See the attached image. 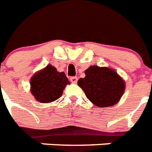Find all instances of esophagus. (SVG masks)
<instances>
[{
  "instance_id": "esophagus-1",
  "label": "esophagus",
  "mask_w": 152,
  "mask_h": 152,
  "mask_svg": "<svg viewBox=\"0 0 152 152\" xmlns=\"http://www.w3.org/2000/svg\"><path fill=\"white\" fill-rule=\"evenodd\" d=\"M70 81L73 82V83H76L77 82V77L76 76H73V77H70Z\"/></svg>"
}]
</instances>
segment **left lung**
<instances>
[{"mask_svg": "<svg viewBox=\"0 0 152 152\" xmlns=\"http://www.w3.org/2000/svg\"><path fill=\"white\" fill-rule=\"evenodd\" d=\"M86 77L77 85L86 97L96 106L105 107L117 104L125 90L124 81L115 70L107 67L91 66L85 71Z\"/></svg>", "mask_w": 152, "mask_h": 152, "instance_id": "left-lung-1", "label": "left lung"}]
</instances>
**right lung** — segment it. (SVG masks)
<instances>
[{"label": "right lung", "mask_w": 152, "mask_h": 152, "mask_svg": "<svg viewBox=\"0 0 152 152\" xmlns=\"http://www.w3.org/2000/svg\"><path fill=\"white\" fill-rule=\"evenodd\" d=\"M69 83L64 72H58L56 67L48 65L31 78V93L38 101L50 103L61 96Z\"/></svg>", "instance_id": "obj_1"}]
</instances>
